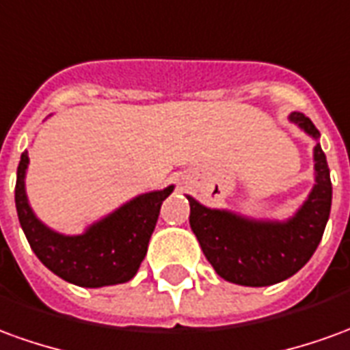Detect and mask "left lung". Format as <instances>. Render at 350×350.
Returning a JSON list of instances; mask_svg holds the SVG:
<instances>
[{
  "label": "left lung",
  "mask_w": 350,
  "mask_h": 350,
  "mask_svg": "<svg viewBox=\"0 0 350 350\" xmlns=\"http://www.w3.org/2000/svg\"><path fill=\"white\" fill-rule=\"evenodd\" d=\"M288 119L317 140L314 185L294 216L284 221L254 219L231 210L208 208L187 195L189 226L210 265L227 282L260 288L290 278L311 260L328 224L332 182L319 129L299 111H292Z\"/></svg>",
  "instance_id": "1"
}]
</instances>
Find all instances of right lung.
Instances as JSON below:
<instances>
[{
  "instance_id": "right-lung-1",
  "label": "right lung",
  "mask_w": 350,
  "mask_h": 350,
  "mask_svg": "<svg viewBox=\"0 0 350 350\" xmlns=\"http://www.w3.org/2000/svg\"><path fill=\"white\" fill-rule=\"evenodd\" d=\"M28 163V151H24L16 168L14 204L22 231L39 261L56 277L83 288L129 282L148 254L161 204L174 185L142 193L94 221L85 233L62 234L45 226L31 210L26 195Z\"/></svg>"
}]
</instances>
